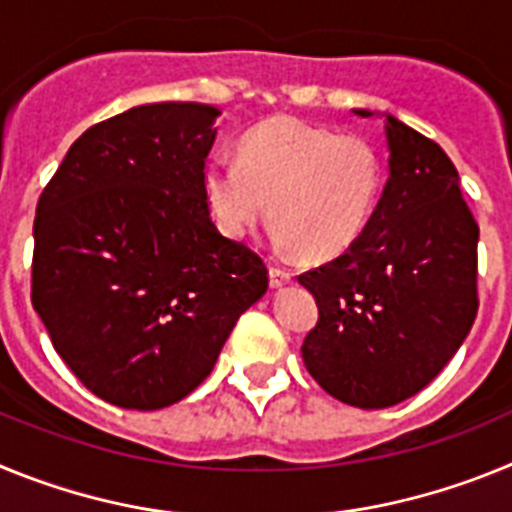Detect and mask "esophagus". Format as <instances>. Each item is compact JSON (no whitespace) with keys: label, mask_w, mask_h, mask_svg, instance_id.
Returning a JSON list of instances; mask_svg holds the SVG:
<instances>
[{"label":"esophagus","mask_w":512,"mask_h":512,"mask_svg":"<svg viewBox=\"0 0 512 512\" xmlns=\"http://www.w3.org/2000/svg\"><path fill=\"white\" fill-rule=\"evenodd\" d=\"M292 282V274L287 269H279V266H269V284L274 289L284 287V284Z\"/></svg>","instance_id":"esophagus-1"}]
</instances>
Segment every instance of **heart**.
I'll return each instance as SVG.
<instances>
[{
  "mask_svg": "<svg viewBox=\"0 0 512 512\" xmlns=\"http://www.w3.org/2000/svg\"><path fill=\"white\" fill-rule=\"evenodd\" d=\"M379 158L359 135H338L295 117L253 128L233 158H210L202 194L217 230L233 241L269 212L282 251L330 259L354 246L379 194Z\"/></svg>",
  "mask_w": 512,
  "mask_h": 512,
  "instance_id": "b5f03b06",
  "label": "heart"
}]
</instances>
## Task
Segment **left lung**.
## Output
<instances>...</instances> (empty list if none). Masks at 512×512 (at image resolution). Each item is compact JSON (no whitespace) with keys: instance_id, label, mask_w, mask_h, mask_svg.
Returning a JSON list of instances; mask_svg holds the SVG:
<instances>
[{"instance_id":"left-lung-1","label":"left lung","mask_w":512,"mask_h":512,"mask_svg":"<svg viewBox=\"0 0 512 512\" xmlns=\"http://www.w3.org/2000/svg\"><path fill=\"white\" fill-rule=\"evenodd\" d=\"M377 115L390 179L369 225L343 256L300 277L320 312L302 343L307 372L328 395L364 410L418 395L477 318L479 228L456 166L395 115Z\"/></svg>"}]
</instances>
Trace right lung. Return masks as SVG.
I'll return each mask as SVG.
<instances>
[{
  "instance_id": "obj_1",
  "label": "right lung",
  "mask_w": 512,
  "mask_h": 512,
  "mask_svg": "<svg viewBox=\"0 0 512 512\" xmlns=\"http://www.w3.org/2000/svg\"><path fill=\"white\" fill-rule=\"evenodd\" d=\"M217 117L197 102L130 107L81 135L40 194L33 307L71 372L117 408L200 387L269 287L202 194Z\"/></svg>"
}]
</instances>
